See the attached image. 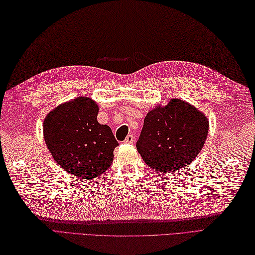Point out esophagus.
Returning <instances> with one entry per match:
<instances>
[{
  "mask_svg": "<svg viewBox=\"0 0 255 255\" xmlns=\"http://www.w3.org/2000/svg\"><path fill=\"white\" fill-rule=\"evenodd\" d=\"M134 142V136L133 135H128L127 138L124 139V144H133Z\"/></svg>",
  "mask_w": 255,
  "mask_h": 255,
  "instance_id": "34e87169",
  "label": "esophagus"
}]
</instances>
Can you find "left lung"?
Wrapping results in <instances>:
<instances>
[{
	"label": "left lung",
	"mask_w": 255,
	"mask_h": 255,
	"mask_svg": "<svg viewBox=\"0 0 255 255\" xmlns=\"http://www.w3.org/2000/svg\"><path fill=\"white\" fill-rule=\"evenodd\" d=\"M209 133V120L189 103L173 98L145 117L136 148L145 163L161 173L189 165L199 154Z\"/></svg>",
	"instance_id": "8db88e82"
}]
</instances>
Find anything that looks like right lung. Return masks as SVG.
Wrapping results in <instances>:
<instances>
[{
	"label": "right lung",
	"mask_w": 255,
	"mask_h": 255,
	"mask_svg": "<svg viewBox=\"0 0 255 255\" xmlns=\"http://www.w3.org/2000/svg\"><path fill=\"white\" fill-rule=\"evenodd\" d=\"M98 111L96 102L80 96L49 111L43 122L45 144L54 160L84 181L109 169L119 145L111 128L98 123Z\"/></svg>",
	"instance_id": "right-lung-1"
}]
</instances>
